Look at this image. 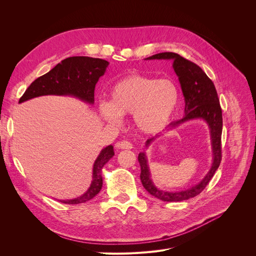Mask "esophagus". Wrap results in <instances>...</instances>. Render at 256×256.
<instances>
[{"instance_id":"obj_1","label":"esophagus","mask_w":256,"mask_h":256,"mask_svg":"<svg viewBox=\"0 0 256 256\" xmlns=\"http://www.w3.org/2000/svg\"><path fill=\"white\" fill-rule=\"evenodd\" d=\"M116 146L118 147L119 150H130V148H132V144L128 141H126V140L118 142Z\"/></svg>"}]
</instances>
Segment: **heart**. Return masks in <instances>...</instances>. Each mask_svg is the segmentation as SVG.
<instances>
[{"mask_svg": "<svg viewBox=\"0 0 256 256\" xmlns=\"http://www.w3.org/2000/svg\"><path fill=\"white\" fill-rule=\"evenodd\" d=\"M110 96V102L100 104V113L106 122L120 126L122 116L132 115L137 128L146 135H156L166 128L180 102V88L174 80L142 74L119 80Z\"/></svg>", "mask_w": 256, "mask_h": 256, "instance_id": "obj_1", "label": "heart"}]
</instances>
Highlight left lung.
Masks as SVG:
<instances>
[{
    "label": "left lung",
    "mask_w": 256,
    "mask_h": 256,
    "mask_svg": "<svg viewBox=\"0 0 256 256\" xmlns=\"http://www.w3.org/2000/svg\"><path fill=\"white\" fill-rule=\"evenodd\" d=\"M173 60V70L178 76L180 87L184 96V116L180 120L174 121L169 124V128H174L180 124L193 119H204L206 121L210 130V141L212 147V165L204 178L199 184L184 191L166 192L158 190L150 178V172L145 152H140L138 160L141 167L140 178L145 190L152 196L163 201H182L197 196L202 192L210 180L212 178L214 172L219 168L222 152H221V136H222V110L218 98L217 90L212 80L206 74L200 67L184 59L176 52H160L146 58V60ZM158 135L146 141V146L160 137Z\"/></svg>",
    "instance_id": "obj_1"
}]
</instances>
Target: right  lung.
<instances>
[{"label":"right lung","mask_w":256,"mask_h":256,"mask_svg":"<svg viewBox=\"0 0 256 256\" xmlns=\"http://www.w3.org/2000/svg\"><path fill=\"white\" fill-rule=\"evenodd\" d=\"M109 62L84 56L70 57L58 63L48 74L39 76L28 87L18 102L42 96H72L88 104L94 102V89L104 76ZM114 156L113 146L104 148L93 165L92 182L82 196L72 200H59L66 204H83L98 195L102 186V169Z\"/></svg>","instance_id":"add662e5"}]
</instances>
